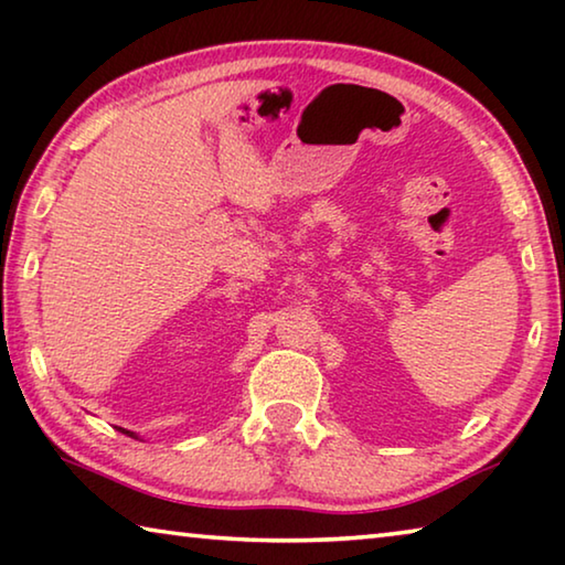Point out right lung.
<instances>
[{"mask_svg": "<svg viewBox=\"0 0 565 565\" xmlns=\"http://www.w3.org/2000/svg\"><path fill=\"white\" fill-rule=\"evenodd\" d=\"M127 434H129V431H127Z\"/></svg>", "mask_w": 565, "mask_h": 565, "instance_id": "add662e5", "label": "right lung"}]
</instances>
